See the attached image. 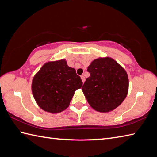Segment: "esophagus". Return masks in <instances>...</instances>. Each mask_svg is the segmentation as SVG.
Segmentation results:
<instances>
[{
    "label": "esophagus",
    "mask_w": 157,
    "mask_h": 157,
    "mask_svg": "<svg viewBox=\"0 0 157 157\" xmlns=\"http://www.w3.org/2000/svg\"><path fill=\"white\" fill-rule=\"evenodd\" d=\"M81 79H82V82L84 83V82H85V77L84 76V75H81Z\"/></svg>",
    "instance_id": "1"
}]
</instances>
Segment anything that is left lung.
Returning a JSON list of instances; mask_svg holds the SVG:
<instances>
[{
    "instance_id": "obj_1",
    "label": "left lung",
    "mask_w": 157,
    "mask_h": 157,
    "mask_svg": "<svg viewBox=\"0 0 157 157\" xmlns=\"http://www.w3.org/2000/svg\"><path fill=\"white\" fill-rule=\"evenodd\" d=\"M87 71L90 75L82 90L91 107L102 113L118 107L128 93V75L124 68L106 56L94 59Z\"/></svg>"
}]
</instances>
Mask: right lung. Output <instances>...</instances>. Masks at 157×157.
I'll return each instance as SVG.
<instances>
[{"mask_svg":"<svg viewBox=\"0 0 157 157\" xmlns=\"http://www.w3.org/2000/svg\"><path fill=\"white\" fill-rule=\"evenodd\" d=\"M82 81L65 59L44 63L32 79V92L44 111L58 113L69 106L73 96L82 88Z\"/></svg>","mask_w":157,"mask_h":157,"instance_id":"1","label":"right lung"}]
</instances>
